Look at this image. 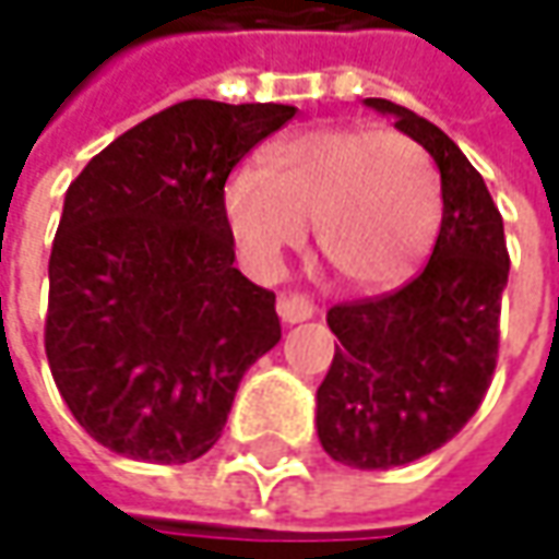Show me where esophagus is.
Listing matches in <instances>:
<instances>
[{"label":"esophagus","instance_id":"1","mask_svg":"<svg viewBox=\"0 0 559 559\" xmlns=\"http://www.w3.org/2000/svg\"><path fill=\"white\" fill-rule=\"evenodd\" d=\"M276 311L283 317V323H305L313 317V305L305 295H280Z\"/></svg>","mask_w":559,"mask_h":559}]
</instances>
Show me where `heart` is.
<instances>
[{"mask_svg": "<svg viewBox=\"0 0 559 559\" xmlns=\"http://www.w3.org/2000/svg\"><path fill=\"white\" fill-rule=\"evenodd\" d=\"M224 221L254 273L283 267L313 221L320 254L345 283L395 289L439 236L441 180L426 148L397 130L313 127L229 177Z\"/></svg>", "mask_w": 559, "mask_h": 559, "instance_id": "1", "label": "heart"}]
</instances>
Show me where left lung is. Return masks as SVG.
<instances>
[{
	"instance_id": "left-lung-1",
	"label": "left lung",
	"mask_w": 559,
	"mask_h": 559,
	"mask_svg": "<svg viewBox=\"0 0 559 559\" xmlns=\"http://www.w3.org/2000/svg\"><path fill=\"white\" fill-rule=\"evenodd\" d=\"M364 105L432 155L441 226L417 280L326 313L338 345L317 389V436L345 466L392 469L432 454L479 411L498 364L510 258L504 221L461 148L404 105Z\"/></svg>"
}]
</instances>
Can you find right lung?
Masks as SVG:
<instances>
[{
    "label": "right lung",
    "mask_w": 559,
    "mask_h": 559,
    "mask_svg": "<svg viewBox=\"0 0 559 559\" xmlns=\"http://www.w3.org/2000/svg\"><path fill=\"white\" fill-rule=\"evenodd\" d=\"M295 111L189 98L127 130L68 186L46 357L74 419L108 451L202 457L248 367L280 342L276 295L233 267L224 183Z\"/></svg>",
    "instance_id": "1"
}]
</instances>
